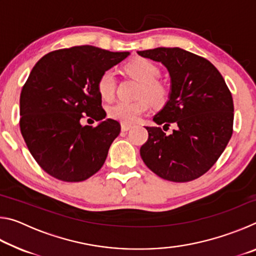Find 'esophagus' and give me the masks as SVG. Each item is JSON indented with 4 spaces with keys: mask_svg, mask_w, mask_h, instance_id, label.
<instances>
[{
    "mask_svg": "<svg viewBox=\"0 0 256 256\" xmlns=\"http://www.w3.org/2000/svg\"><path fill=\"white\" fill-rule=\"evenodd\" d=\"M120 128H122V131H123V132H128V130H131V128H132V125L122 123V124H120Z\"/></svg>",
    "mask_w": 256,
    "mask_h": 256,
    "instance_id": "1",
    "label": "esophagus"
}]
</instances>
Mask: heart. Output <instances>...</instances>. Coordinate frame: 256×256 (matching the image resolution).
Wrapping results in <instances>:
<instances>
[{"label":"heart","mask_w":256,"mask_h":256,"mask_svg":"<svg viewBox=\"0 0 256 256\" xmlns=\"http://www.w3.org/2000/svg\"><path fill=\"white\" fill-rule=\"evenodd\" d=\"M130 74L142 84L141 97H148L154 104L164 102L167 92L164 86L159 84L157 78L160 72L157 66L146 58H136L126 66ZM97 89L102 99L112 100L116 90V76L112 68L104 71L97 82ZM150 104L146 98H141L136 102H118L108 108V115L125 124L136 123L142 115L149 110Z\"/></svg>","instance_id":"obj_1"}]
</instances>
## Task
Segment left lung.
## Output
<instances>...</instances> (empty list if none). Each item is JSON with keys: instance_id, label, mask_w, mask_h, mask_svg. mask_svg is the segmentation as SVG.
<instances>
[{"instance_id": "1", "label": "left lung", "mask_w": 256, "mask_h": 256, "mask_svg": "<svg viewBox=\"0 0 256 256\" xmlns=\"http://www.w3.org/2000/svg\"><path fill=\"white\" fill-rule=\"evenodd\" d=\"M138 54L160 62L170 72V96L154 122L177 125L170 136L160 128L146 126L149 138L140 149L141 158L164 180L183 183L198 178L214 166L232 134L234 102L226 82L209 60L180 47Z\"/></svg>"}]
</instances>
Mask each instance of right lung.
Here are the masks:
<instances>
[{
    "label": "right lung",
    "mask_w": 256,
    "mask_h": 256,
    "mask_svg": "<svg viewBox=\"0 0 256 256\" xmlns=\"http://www.w3.org/2000/svg\"><path fill=\"white\" fill-rule=\"evenodd\" d=\"M130 52L84 45L50 52L32 68L20 94V130L30 154L47 174L81 182L100 170L120 132L107 118L97 82ZM82 114L100 120L82 126Z\"/></svg>",
    "instance_id": "right-lung-1"
}]
</instances>
